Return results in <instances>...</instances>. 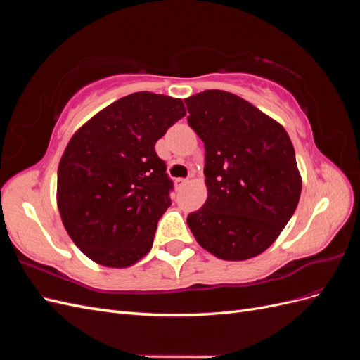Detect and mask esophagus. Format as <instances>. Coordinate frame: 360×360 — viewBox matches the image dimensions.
Returning a JSON list of instances; mask_svg holds the SVG:
<instances>
[{
  "instance_id": "34e87169",
  "label": "esophagus",
  "mask_w": 360,
  "mask_h": 360,
  "mask_svg": "<svg viewBox=\"0 0 360 360\" xmlns=\"http://www.w3.org/2000/svg\"><path fill=\"white\" fill-rule=\"evenodd\" d=\"M186 183H188V179H176V180H174V184H176L177 189L184 186V184H186Z\"/></svg>"
}]
</instances>
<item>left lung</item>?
Segmentation results:
<instances>
[{
	"label": "left lung",
	"mask_w": 360,
	"mask_h": 360,
	"mask_svg": "<svg viewBox=\"0 0 360 360\" xmlns=\"http://www.w3.org/2000/svg\"><path fill=\"white\" fill-rule=\"evenodd\" d=\"M184 102L205 148L207 201L188 216L191 231L221 259L257 257L276 240L300 198L287 130L228 91L207 90Z\"/></svg>",
	"instance_id": "1"
}]
</instances>
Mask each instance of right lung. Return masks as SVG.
Listing matches in <instances>:
<instances>
[{
	"label": "right lung",
	"instance_id": "right-lung-1",
	"mask_svg": "<svg viewBox=\"0 0 360 360\" xmlns=\"http://www.w3.org/2000/svg\"><path fill=\"white\" fill-rule=\"evenodd\" d=\"M184 115L181 99L132 93L69 141L58 165L57 205L68 234L94 263L129 267L151 249L172 189L155 146Z\"/></svg>",
	"mask_w": 360,
	"mask_h": 360
}]
</instances>
